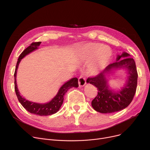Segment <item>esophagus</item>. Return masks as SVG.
Segmentation results:
<instances>
[{
    "label": "esophagus",
    "instance_id": "obj_1",
    "mask_svg": "<svg viewBox=\"0 0 150 150\" xmlns=\"http://www.w3.org/2000/svg\"><path fill=\"white\" fill-rule=\"evenodd\" d=\"M78 84L80 87H83L86 84V78L83 75H81L78 78Z\"/></svg>",
    "mask_w": 150,
    "mask_h": 150
}]
</instances>
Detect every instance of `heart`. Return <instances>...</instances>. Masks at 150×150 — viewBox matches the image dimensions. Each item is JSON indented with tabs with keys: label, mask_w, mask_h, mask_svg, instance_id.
<instances>
[{
	"label": "heart",
	"mask_w": 150,
	"mask_h": 150,
	"mask_svg": "<svg viewBox=\"0 0 150 150\" xmlns=\"http://www.w3.org/2000/svg\"><path fill=\"white\" fill-rule=\"evenodd\" d=\"M80 54L85 60L91 59L88 69L92 74H97L104 69L112 57V52L107 47L93 42L86 44L81 47Z\"/></svg>",
	"instance_id": "1"
}]
</instances>
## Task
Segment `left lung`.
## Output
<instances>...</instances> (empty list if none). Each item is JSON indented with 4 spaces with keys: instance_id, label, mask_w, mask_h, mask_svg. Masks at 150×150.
Returning a JSON list of instances; mask_svg holds the SVG:
<instances>
[{
    "instance_id": "left-lung-1",
    "label": "left lung",
    "mask_w": 150,
    "mask_h": 150,
    "mask_svg": "<svg viewBox=\"0 0 150 150\" xmlns=\"http://www.w3.org/2000/svg\"><path fill=\"white\" fill-rule=\"evenodd\" d=\"M129 56L130 54L126 52L121 55L118 54L116 62L108 65L97 76L87 79V83L96 86L98 89L97 96L92 101V106L96 111L103 114L117 112L131 103L136 91L138 75L135 61ZM122 68L127 70L128 80L120 91L115 92L108 88L105 74L114 69Z\"/></svg>"
}]
</instances>
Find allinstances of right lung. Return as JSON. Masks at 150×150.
Returning a JSON list of instances; mask_svg holds the SVG:
<instances>
[{
    "label": "right lung",
    "instance_id": "add662e5",
    "mask_svg": "<svg viewBox=\"0 0 150 150\" xmlns=\"http://www.w3.org/2000/svg\"><path fill=\"white\" fill-rule=\"evenodd\" d=\"M41 42H33L23 50L22 53L20 54V56L18 58L16 66V69L14 72V90L16 94L17 97L18 98L19 101L22 106L27 111L29 112L41 115V116H45V115H50L53 114L57 112L59 108H61L63 100H64V96L66 93V92L70 88L73 87L78 88V78H73L69 81H67L66 83L63 84L60 89H59L57 94L50 101L48 102L47 103H37L35 102L30 101L23 97H22L19 92L18 89L17 83H16V74L17 70L19 66V63L21 59L25 57L27 54L30 53L32 52L33 51L38 49V47L40 45Z\"/></svg>",
    "mask_w": 150,
    "mask_h": 150
}]
</instances>
